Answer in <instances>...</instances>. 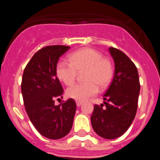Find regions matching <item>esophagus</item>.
I'll return each mask as SVG.
<instances>
[{"label": "esophagus", "mask_w": 160, "mask_h": 160, "mask_svg": "<svg viewBox=\"0 0 160 160\" xmlns=\"http://www.w3.org/2000/svg\"><path fill=\"white\" fill-rule=\"evenodd\" d=\"M82 104V102L81 101H77L76 102V105H77V107H80V106Z\"/></svg>", "instance_id": "1"}]
</instances>
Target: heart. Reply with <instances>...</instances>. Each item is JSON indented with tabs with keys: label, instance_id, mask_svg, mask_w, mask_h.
<instances>
[{
	"label": "heart",
	"instance_id": "1",
	"mask_svg": "<svg viewBox=\"0 0 160 160\" xmlns=\"http://www.w3.org/2000/svg\"><path fill=\"white\" fill-rule=\"evenodd\" d=\"M70 62L60 60L56 65V74L60 81L71 85L78 72H83L85 82L77 83L66 90V95L77 101H83L94 95L98 87L106 88L112 80L114 66L112 61L103 57L101 52L92 48H83L73 52L69 57Z\"/></svg>",
	"mask_w": 160,
	"mask_h": 160
}]
</instances>
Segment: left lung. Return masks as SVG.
I'll list each match as a JSON object with an SVG mask.
<instances>
[{
  "label": "left lung",
  "mask_w": 160,
  "mask_h": 160,
  "mask_svg": "<svg viewBox=\"0 0 160 160\" xmlns=\"http://www.w3.org/2000/svg\"><path fill=\"white\" fill-rule=\"evenodd\" d=\"M109 50L115 65L114 75L103 95L105 107L95 104L90 120L96 134L113 139L123 135L135 118L140 83L135 63L116 48Z\"/></svg>",
  "instance_id": "left-lung-1"
}]
</instances>
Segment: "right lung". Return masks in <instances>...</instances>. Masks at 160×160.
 <instances>
[{
	"instance_id": "right-lung-1",
	"label": "right lung",
	"mask_w": 160,
	"mask_h": 160,
	"mask_svg": "<svg viewBox=\"0 0 160 160\" xmlns=\"http://www.w3.org/2000/svg\"><path fill=\"white\" fill-rule=\"evenodd\" d=\"M70 46H48L34 53L24 70L22 93L24 105L32 125L50 139L66 136L72 128L76 111L73 98L54 105L62 98L63 88L56 74L59 58Z\"/></svg>"
}]
</instances>
